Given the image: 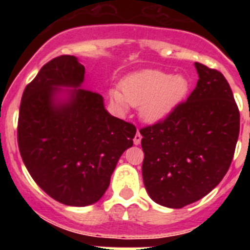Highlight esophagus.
<instances>
[{
	"label": "esophagus",
	"mask_w": 250,
	"mask_h": 250,
	"mask_svg": "<svg viewBox=\"0 0 250 250\" xmlns=\"http://www.w3.org/2000/svg\"><path fill=\"white\" fill-rule=\"evenodd\" d=\"M141 138H143V136H141L140 131H139V130H138V131H136V134H135V138H134V144H135V145L140 144Z\"/></svg>",
	"instance_id": "1"
}]
</instances>
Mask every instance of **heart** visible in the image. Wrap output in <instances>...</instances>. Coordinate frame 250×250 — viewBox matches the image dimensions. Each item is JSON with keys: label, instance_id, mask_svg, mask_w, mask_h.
<instances>
[{"label": "heart", "instance_id": "heart-1", "mask_svg": "<svg viewBox=\"0 0 250 250\" xmlns=\"http://www.w3.org/2000/svg\"><path fill=\"white\" fill-rule=\"evenodd\" d=\"M189 87V81L183 75L144 70L127 76L121 83V91L110 90V98L121 111H126L129 105L140 106L141 118L147 123H156L184 100Z\"/></svg>", "mask_w": 250, "mask_h": 250}]
</instances>
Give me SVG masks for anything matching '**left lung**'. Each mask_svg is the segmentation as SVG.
<instances>
[{"mask_svg":"<svg viewBox=\"0 0 250 250\" xmlns=\"http://www.w3.org/2000/svg\"><path fill=\"white\" fill-rule=\"evenodd\" d=\"M199 80L185 103L140 130L143 180L163 207L189 205L210 193L228 171L240 116L222 72L195 62Z\"/></svg>","mask_w":250,"mask_h":250,"instance_id":"obj_1","label":"left lung"}]
</instances>
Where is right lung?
I'll use <instances>...</instances> for the list:
<instances>
[{
	"label": "right lung",
	"mask_w": 250,
	"mask_h": 250,
	"mask_svg": "<svg viewBox=\"0 0 250 250\" xmlns=\"http://www.w3.org/2000/svg\"><path fill=\"white\" fill-rule=\"evenodd\" d=\"M83 79L75 56L48 61L26 86L17 126L30 175L52 199L71 207L101 199L136 134L132 124L107 112L101 95L81 87Z\"/></svg>",
	"instance_id": "obj_1"
}]
</instances>
